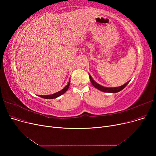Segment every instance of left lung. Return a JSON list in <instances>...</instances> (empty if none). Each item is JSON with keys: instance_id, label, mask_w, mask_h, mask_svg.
<instances>
[{"instance_id": "left-lung-1", "label": "left lung", "mask_w": 156, "mask_h": 156, "mask_svg": "<svg viewBox=\"0 0 156 156\" xmlns=\"http://www.w3.org/2000/svg\"><path fill=\"white\" fill-rule=\"evenodd\" d=\"M89 77H90V81L92 84L97 89H99V90L102 91V92H109V93H116V92H118L121 90H122V89H123L129 83V81H128V82L126 83H125V85H122L121 87H114V88H107V87H102L101 85H100L99 84L97 83L95 81L92 79V76L89 75Z\"/></svg>"}]
</instances>
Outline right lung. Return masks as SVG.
Segmentation results:
<instances>
[{
  "label": "right lung",
  "instance_id": "1",
  "mask_svg": "<svg viewBox=\"0 0 156 156\" xmlns=\"http://www.w3.org/2000/svg\"><path fill=\"white\" fill-rule=\"evenodd\" d=\"M69 85H70V80L69 81V82L68 83V85L66 86L62 90H61V91L57 92V93H55L52 95H40V97H42V98H44V99H55V98H57L59 96H61V95H62L63 94H64L68 90V89L69 88Z\"/></svg>",
  "mask_w": 156,
  "mask_h": 156
}]
</instances>
